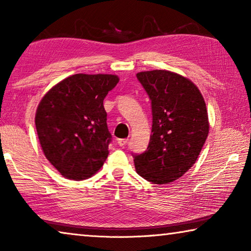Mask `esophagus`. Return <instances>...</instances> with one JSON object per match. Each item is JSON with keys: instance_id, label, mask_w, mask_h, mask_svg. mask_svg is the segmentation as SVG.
<instances>
[{"instance_id": "esophagus-1", "label": "esophagus", "mask_w": 251, "mask_h": 251, "mask_svg": "<svg viewBox=\"0 0 251 251\" xmlns=\"http://www.w3.org/2000/svg\"><path fill=\"white\" fill-rule=\"evenodd\" d=\"M118 145H120L121 147H124L127 143H128V139L127 138H121V139H118Z\"/></svg>"}]
</instances>
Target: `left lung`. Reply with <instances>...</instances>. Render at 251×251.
Returning <instances> with one entry per match:
<instances>
[{
    "label": "left lung",
    "mask_w": 251,
    "mask_h": 251,
    "mask_svg": "<svg viewBox=\"0 0 251 251\" xmlns=\"http://www.w3.org/2000/svg\"><path fill=\"white\" fill-rule=\"evenodd\" d=\"M151 100L147 151L134 156L136 172L152 184L180 178L196 163L209 133L206 103L192 80L171 71L137 73Z\"/></svg>",
    "instance_id": "left-lung-1"
}]
</instances>
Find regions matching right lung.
<instances>
[{
  "instance_id": "1",
  "label": "right lung",
  "mask_w": 251,
  "mask_h": 251,
  "mask_svg": "<svg viewBox=\"0 0 251 251\" xmlns=\"http://www.w3.org/2000/svg\"><path fill=\"white\" fill-rule=\"evenodd\" d=\"M118 80L112 74H75L40 101L37 136L45 157L62 176L83 180L103 166L112 141L103 101Z\"/></svg>"
}]
</instances>
